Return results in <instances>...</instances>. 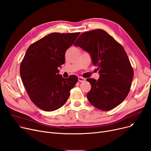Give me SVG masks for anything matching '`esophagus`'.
Here are the masks:
<instances>
[{"instance_id": "obj_1", "label": "esophagus", "mask_w": 151, "mask_h": 151, "mask_svg": "<svg viewBox=\"0 0 151 151\" xmlns=\"http://www.w3.org/2000/svg\"><path fill=\"white\" fill-rule=\"evenodd\" d=\"M84 81H85V78H84L83 77H81V76L78 77V81L79 82H84Z\"/></svg>"}]
</instances>
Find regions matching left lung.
I'll list each match as a JSON object with an SVG mask.
<instances>
[{"label": "left lung", "mask_w": 151, "mask_h": 151, "mask_svg": "<svg viewBox=\"0 0 151 151\" xmlns=\"http://www.w3.org/2000/svg\"><path fill=\"white\" fill-rule=\"evenodd\" d=\"M74 45L89 52L100 74L97 80L87 79L91 85L87 94L89 102L104 111L117 107L128 96L134 75L122 45L101 29L83 32Z\"/></svg>", "instance_id": "8db88e82"}]
</instances>
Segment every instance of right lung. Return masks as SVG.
Listing matches in <instances>:
<instances>
[{
    "label": "right lung",
    "instance_id": "add662e5",
    "mask_svg": "<svg viewBox=\"0 0 151 151\" xmlns=\"http://www.w3.org/2000/svg\"><path fill=\"white\" fill-rule=\"evenodd\" d=\"M80 32H53L32 44L20 65V76L31 101L44 111L57 110L67 101L78 77L64 78L58 67L65 63V52Z\"/></svg>",
    "mask_w": 151,
    "mask_h": 151
}]
</instances>
